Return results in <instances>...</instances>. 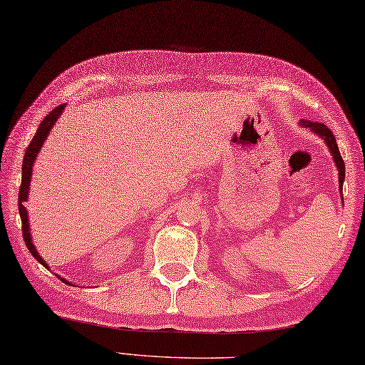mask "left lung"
<instances>
[{
    "label": "left lung",
    "instance_id": "left-lung-1",
    "mask_svg": "<svg viewBox=\"0 0 365 365\" xmlns=\"http://www.w3.org/2000/svg\"><path fill=\"white\" fill-rule=\"evenodd\" d=\"M299 123H301V127L309 128L312 131V133H315L317 136H320L324 141V144H327V147L332 155V160H334V163H336V168L339 170V190H340V192H342L344 180H345V165H344L342 155H340V152H339L336 138H334V135H332V131L327 125H324V123H320V122H311V120L301 119Z\"/></svg>",
    "mask_w": 365,
    "mask_h": 365
}]
</instances>
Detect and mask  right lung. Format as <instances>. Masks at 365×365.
Here are the masks:
<instances>
[{
    "label": "right lung",
    "instance_id": "obj_1",
    "mask_svg": "<svg viewBox=\"0 0 365 365\" xmlns=\"http://www.w3.org/2000/svg\"><path fill=\"white\" fill-rule=\"evenodd\" d=\"M66 105H59L54 108V110L45 115V119L41 122V125H38L36 135L33 138V141L29 143L28 149L25 152V157H23V166H21V187H20V191H19V212H20V218H21V224H23V238H25V243H26V247L28 251L33 254V257L38 262L42 263V265L45 268H50L48 263H46L42 255L37 252L36 246L33 243V237H31V229H29V220H28V212H26V207L23 205V202H26L28 200V195H29V187H31V175H33V166L36 163V158L38 152H41V149L43 147V143L46 136L50 135V130L54 127V123H56V120L61 118V114H63ZM61 281H64L66 284L72 285V282L66 281L64 277H61L59 274H56Z\"/></svg>",
    "mask_w": 365,
    "mask_h": 365
}]
</instances>
